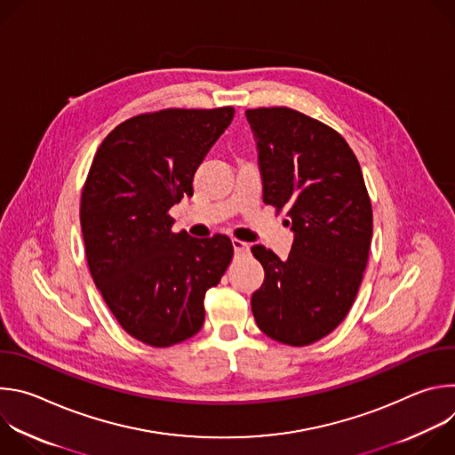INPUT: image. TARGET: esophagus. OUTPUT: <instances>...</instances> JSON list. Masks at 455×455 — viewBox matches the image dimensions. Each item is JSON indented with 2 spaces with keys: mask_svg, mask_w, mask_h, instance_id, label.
Wrapping results in <instances>:
<instances>
[{
  "mask_svg": "<svg viewBox=\"0 0 455 455\" xmlns=\"http://www.w3.org/2000/svg\"><path fill=\"white\" fill-rule=\"evenodd\" d=\"M232 246H234V251L237 253V255H243V253H246L248 251V243H244V241H241V239H232Z\"/></svg>",
  "mask_w": 455,
  "mask_h": 455,
  "instance_id": "obj_1",
  "label": "esophagus"
}]
</instances>
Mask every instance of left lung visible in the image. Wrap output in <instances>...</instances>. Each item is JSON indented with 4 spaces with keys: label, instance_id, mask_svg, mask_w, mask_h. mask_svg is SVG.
<instances>
[{
    "label": "left lung",
    "instance_id": "1",
    "mask_svg": "<svg viewBox=\"0 0 455 455\" xmlns=\"http://www.w3.org/2000/svg\"><path fill=\"white\" fill-rule=\"evenodd\" d=\"M257 139L263 202L295 232L286 261L251 253L265 283L251 313L267 337L293 347L328 337L349 313L367 267L372 207L360 164L333 127L297 109H246Z\"/></svg>",
    "mask_w": 455,
    "mask_h": 455
}]
</instances>
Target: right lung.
I'll list each match as a JSON object with an SVG mask.
<instances>
[{
    "label": "right lung",
    "instance_id": "obj_1",
    "mask_svg": "<svg viewBox=\"0 0 455 455\" xmlns=\"http://www.w3.org/2000/svg\"><path fill=\"white\" fill-rule=\"evenodd\" d=\"M232 118V106L127 118L102 140L83 185L81 227L93 283L122 330L151 347L202 330L205 293L232 261L227 235L172 232L169 216L192 196L194 172Z\"/></svg>",
    "mask_w": 455,
    "mask_h": 455
}]
</instances>
